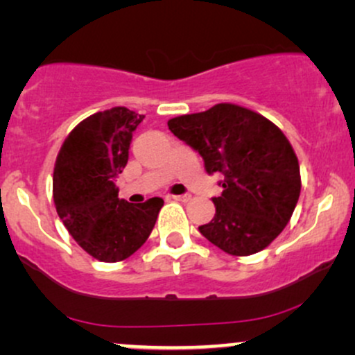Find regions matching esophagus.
Segmentation results:
<instances>
[{"instance_id": "esophagus-1", "label": "esophagus", "mask_w": 355, "mask_h": 355, "mask_svg": "<svg viewBox=\"0 0 355 355\" xmlns=\"http://www.w3.org/2000/svg\"><path fill=\"white\" fill-rule=\"evenodd\" d=\"M169 199L173 201H181V202H187L191 199V194H171Z\"/></svg>"}]
</instances>
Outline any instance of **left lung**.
Here are the masks:
<instances>
[{
  "label": "left lung",
  "instance_id": "obj_1",
  "mask_svg": "<svg viewBox=\"0 0 355 355\" xmlns=\"http://www.w3.org/2000/svg\"><path fill=\"white\" fill-rule=\"evenodd\" d=\"M168 126L201 154L207 173L224 174L223 194L212 198L214 218L199 232L231 256L268 248L301 194L299 161L284 132L259 112L231 103L178 116Z\"/></svg>",
  "mask_w": 355,
  "mask_h": 355
}]
</instances>
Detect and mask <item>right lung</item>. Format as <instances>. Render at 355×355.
I'll list each match as a JSON object with an SVG mask.
<instances>
[{"label":"right lung","mask_w":355,"mask_h":355,"mask_svg":"<svg viewBox=\"0 0 355 355\" xmlns=\"http://www.w3.org/2000/svg\"><path fill=\"white\" fill-rule=\"evenodd\" d=\"M143 114L124 106L99 111L78 124L54 162L58 216L85 251L101 262L128 259L151 234L162 204L151 198L129 204L114 181L128 164L132 131Z\"/></svg>","instance_id":"obj_1"}]
</instances>
